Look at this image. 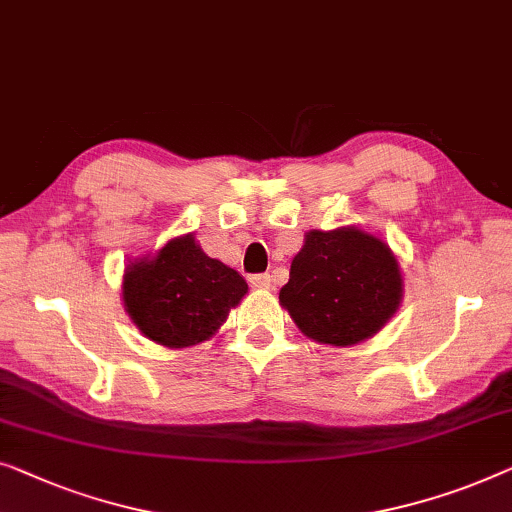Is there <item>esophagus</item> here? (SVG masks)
Instances as JSON below:
<instances>
[{"instance_id": "34e87169", "label": "esophagus", "mask_w": 512, "mask_h": 512, "mask_svg": "<svg viewBox=\"0 0 512 512\" xmlns=\"http://www.w3.org/2000/svg\"><path fill=\"white\" fill-rule=\"evenodd\" d=\"M249 284L254 288H272V277L270 274H251Z\"/></svg>"}]
</instances>
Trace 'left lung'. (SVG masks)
I'll list each match as a JSON object with an SVG mask.
<instances>
[{"label":"left lung","instance_id":"left-lung-1","mask_svg":"<svg viewBox=\"0 0 512 512\" xmlns=\"http://www.w3.org/2000/svg\"><path fill=\"white\" fill-rule=\"evenodd\" d=\"M402 300V274L385 244L358 228L311 231L279 302L307 337L351 346L379 332Z\"/></svg>","mask_w":512,"mask_h":512}]
</instances>
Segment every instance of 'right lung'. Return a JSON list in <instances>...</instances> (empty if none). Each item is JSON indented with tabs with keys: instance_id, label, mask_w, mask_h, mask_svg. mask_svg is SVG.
<instances>
[{
	"instance_id": "right-lung-1",
	"label": "right lung",
	"mask_w": 512,
	"mask_h": 512,
	"mask_svg": "<svg viewBox=\"0 0 512 512\" xmlns=\"http://www.w3.org/2000/svg\"><path fill=\"white\" fill-rule=\"evenodd\" d=\"M247 281L217 258L203 254L194 235L170 240L154 258L124 272V307L152 342L182 348L210 339L240 305Z\"/></svg>"
}]
</instances>
